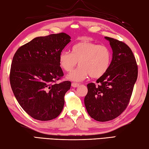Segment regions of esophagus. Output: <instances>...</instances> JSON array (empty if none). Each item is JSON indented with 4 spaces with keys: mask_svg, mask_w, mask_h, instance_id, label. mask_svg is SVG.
Returning <instances> with one entry per match:
<instances>
[{
    "mask_svg": "<svg viewBox=\"0 0 149 149\" xmlns=\"http://www.w3.org/2000/svg\"><path fill=\"white\" fill-rule=\"evenodd\" d=\"M72 86L74 87H77L79 86V84H77V83H72Z\"/></svg>",
    "mask_w": 149,
    "mask_h": 149,
    "instance_id": "esophagus-1",
    "label": "esophagus"
}]
</instances>
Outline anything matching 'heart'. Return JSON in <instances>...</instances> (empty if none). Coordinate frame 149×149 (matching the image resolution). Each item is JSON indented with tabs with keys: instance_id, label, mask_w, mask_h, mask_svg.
<instances>
[{
	"instance_id": "obj_1",
	"label": "heart",
	"mask_w": 149,
	"mask_h": 149,
	"mask_svg": "<svg viewBox=\"0 0 149 149\" xmlns=\"http://www.w3.org/2000/svg\"><path fill=\"white\" fill-rule=\"evenodd\" d=\"M112 53L109 48L89 41L75 44L72 52L63 50L59 56V64L65 72H71L79 62L80 66L68 75L70 79L82 81L90 75L99 78L109 68Z\"/></svg>"
}]
</instances>
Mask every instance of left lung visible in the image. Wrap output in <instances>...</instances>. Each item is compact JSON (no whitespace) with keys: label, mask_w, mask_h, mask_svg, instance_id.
<instances>
[{"label":"left lung","mask_w":149,"mask_h":149,"mask_svg":"<svg viewBox=\"0 0 149 149\" xmlns=\"http://www.w3.org/2000/svg\"><path fill=\"white\" fill-rule=\"evenodd\" d=\"M105 38L112 47V60L97 84H87L84 99L88 114L99 122L114 120L126 109L138 75L137 62L129 46L119 40Z\"/></svg>","instance_id":"left-lung-1"}]
</instances>
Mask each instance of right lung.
Segmentation results:
<instances>
[{
	"label": "right lung",
	"instance_id": "add662e5",
	"mask_svg": "<svg viewBox=\"0 0 149 149\" xmlns=\"http://www.w3.org/2000/svg\"><path fill=\"white\" fill-rule=\"evenodd\" d=\"M70 39L65 33L36 37L14 54L11 88L19 105L34 119L50 120L62 112L71 82L56 83L64 76L59 56Z\"/></svg>",
	"mask_w": 149,
	"mask_h": 149
}]
</instances>
